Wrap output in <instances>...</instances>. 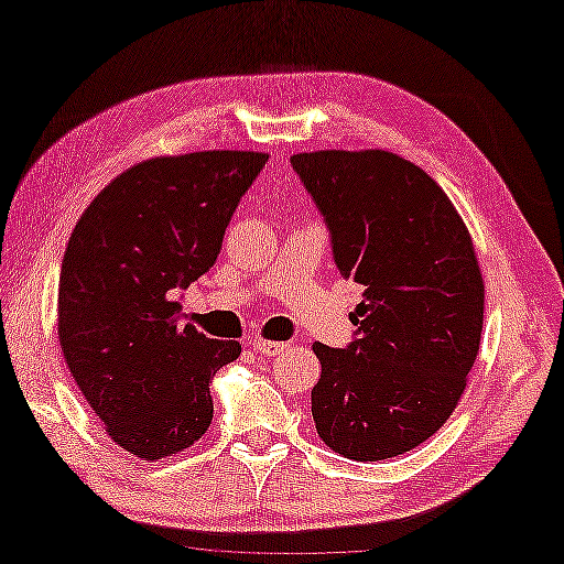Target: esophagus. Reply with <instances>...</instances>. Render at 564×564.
<instances>
[{
  "label": "esophagus",
  "mask_w": 564,
  "mask_h": 564,
  "mask_svg": "<svg viewBox=\"0 0 564 564\" xmlns=\"http://www.w3.org/2000/svg\"><path fill=\"white\" fill-rule=\"evenodd\" d=\"M289 349V344H281V341H268V338H257L254 341V351L260 357H275V355H283V351Z\"/></svg>",
  "instance_id": "esophagus-1"
}]
</instances>
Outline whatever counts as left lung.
Wrapping results in <instances>:
<instances>
[{
	"mask_svg": "<svg viewBox=\"0 0 564 564\" xmlns=\"http://www.w3.org/2000/svg\"><path fill=\"white\" fill-rule=\"evenodd\" d=\"M330 230L338 273L365 286L357 338L317 341L312 417L357 463L399 457L449 420L478 357L484 275L449 196L383 149L291 158Z\"/></svg>",
	"mask_w": 564,
	"mask_h": 564,
	"instance_id": "8db88e82",
	"label": "left lung"
}]
</instances>
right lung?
<instances>
[{
    "label": "right lung",
    "instance_id": "right-lung-1",
    "mask_svg": "<svg viewBox=\"0 0 564 564\" xmlns=\"http://www.w3.org/2000/svg\"><path fill=\"white\" fill-rule=\"evenodd\" d=\"M264 152L152 158L107 183L67 241L57 291L65 362L107 436L173 457L213 423L209 383L241 344L183 325L181 289L213 268Z\"/></svg>",
    "mask_w": 564,
    "mask_h": 564
}]
</instances>
